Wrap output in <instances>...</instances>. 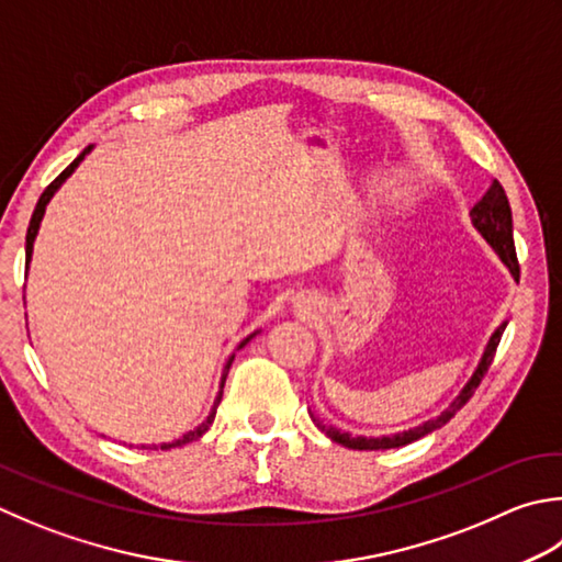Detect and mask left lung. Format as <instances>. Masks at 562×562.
I'll return each instance as SVG.
<instances>
[{
    "mask_svg": "<svg viewBox=\"0 0 562 562\" xmlns=\"http://www.w3.org/2000/svg\"><path fill=\"white\" fill-rule=\"evenodd\" d=\"M470 222H472V226L477 228V234L492 246V250L497 252L504 266L509 268L512 278L519 280V262H516V250H514L512 206H509L507 194H504V187L497 180H492L485 196H482V200L470 209ZM507 324L509 322H502L497 328H494L485 350H482V356L477 360V368L472 370V375L468 378V382L463 384V387H460V392L456 394V397L450 400V404L446 406V409L438 414V416H434V419H428V422L414 426V428H406V431L390 434V436H353V434H348V431H340V428H336V426H322V424L316 422L314 412H310V416L316 422V426H322V431L328 438H331V441L346 446V448H353V450H387V448H400V446L419 441V438L434 434L436 428H441L443 424H448L450 419H453L456 412L463 409V406L468 404V400L472 397V394H475L477 384L482 382L487 368L492 366L494 350H497L499 338L504 334V328H507Z\"/></svg>",
    "mask_w": 562,
    "mask_h": 562,
    "instance_id": "8db88e82",
    "label": "left lung"
}]
</instances>
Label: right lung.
I'll return each mask as SVG.
<instances>
[{
	"mask_svg": "<svg viewBox=\"0 0 562 562\" xmlns=\"http://www.w3.org/2000/svg\"><path fill=\"white\" fill-rule=\"evenodd\" d=\"M94 146H87L80 156H77L68 168H65L58 178H55L48 187H46V192L41 194V200H38V204H36V209H33V216H31V224H29V231H26V272H29V266H31V256H33V240H36V236H38V228H41V222H43V214H46V206H48V202L53 200V194L60 190L63 187V182L70 178V175L77 170V165H80L82 160H85V156L87 153H90ZM260 334V328L258 331H252V334H248L244 340H240V344L236 346V350H240L244 348L246 344H250L252 338H256ZM234 358H236V353H231L228 356V360L224 362V370H222V380H218V392H216V400H214V404H212V409H209V416L206 419L200 424V426H194L192 431H187L184 436H180L178 441H172V443H160V446H153V448H160V450H168V448H178V446H184V443H192V441H196V438H202L206 431H209V426L214 424V416H216V409H218V404H222V394H224V384H226V375H228V368H231V362H234ZM140 448H146V446H140Z\"/></svg>",
	"mask_w": 562,
	"mask_h": 562,
	"instance_id": "right-lung-1",
	"label": "right lung"
}]
</instances>
